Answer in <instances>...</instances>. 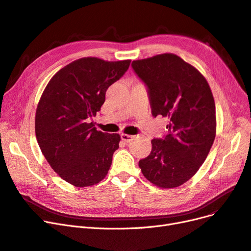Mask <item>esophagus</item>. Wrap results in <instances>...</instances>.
I'll return each instance as SVG.
<instances>
[{
    "label": "esophagus",
    "instance_id": "esophagus-1",
    "mask_svg": "<svg viewBox=\"0 0 251 251\" xmlns=\"http://www.w3.org/2000/svg\"><path fill=\"white\" fill-rule=\"evenodd\" d=\"M133 135H130V134H125V133H122L121 134V138H122V141L125 142V143H130L132 142L133 140Z\"/></svg>",
    "mask_w": 251,
    "mask_h": 251
}]
</instances>
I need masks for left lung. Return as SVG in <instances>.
Here are the masks:
<instances>
[{
  "instance_id": "obj_1",
  "label": "left lung",
  "mask_w": 251,
  "mask_h": 251,
  "mask_svg": "<svg viewBox=\"0 0 251 251\" xmlns=\"http://www.w3.org/2000/svg\"><path fill=\"white\" fill-rule=\"evenodd\" d=\"M145 83L153 117L169 121V132L153 138L152 151L138 165L151 183L175 188L201 168L216 135L215 102L201 72L174 53L133 61Z\"/></svg>"
}]
</instances>
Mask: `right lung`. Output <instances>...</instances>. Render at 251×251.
I'll return each instance as SVG.
<instances>
[{"instance_id":"obj_1","label":"right lung","mask_w":251,"mask_h":251,"mask_svg":"<svg viewBox=\"0 0 251 251\" xmlns=\"http://www.w3.org/2000/svg\"><path fill=\"white\" fill-rule=\"evenodd\" d=\"M130 62L76 60L55 73L42 93L35 118L37 142L51 169L74 186H92L107 175L121 136L98 131L89 121Z\"/></svg>"}]
</instances>
